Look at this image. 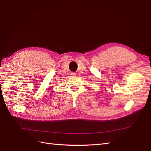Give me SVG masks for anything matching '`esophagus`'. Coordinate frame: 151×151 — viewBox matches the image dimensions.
<instances>
[{"instance_id":"obj_1","label":"esophagus","mask_w":151,"mask_h":151,"mask_svg":"<svg viewBox=\"0 0 151 151\" xmlns=\"http://www.w3.org/2000/svg\"><path fill=\"white\" fill-rule=\"evenodd\" d=\"M70 75L71 77H75L76 76V74L75 72H70Z\"/></svg>"}]
</instances>
